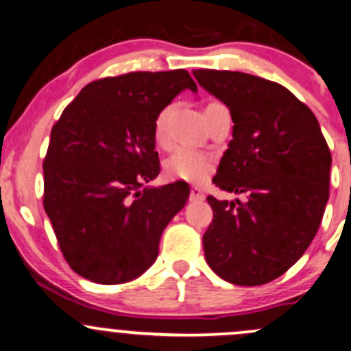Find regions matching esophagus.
Returning <instances> with one entry per match:
<instances>
[{"label": "esophagus", "instance_id": "obj_1", "mask_svg": "<svg viewBox=\"0 0 351 351\" xmlns=\"http://www.w3.org/2000/svg\"><path fill=\"white\" fill-rule=\"evenodd\" d=\"M191 199L192 201H202L204 199V192H202L201 187H192L191 189Z\"/></svg>", "mask_w": 351, "mask_h": 351}]
</instances>
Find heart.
Returning <instances> with one entry per match:
<instances>
[{"instance_id": "1", "label": "heart", "mask_w": 351, "mask_h": 351, "mask_svg": "<svg viewBox=\"0 0 351 351\" xmlns=\"http://www.w3.org/2000/svg\"><path fill=\"white\" fill-rule=\"evenodd\" d=\"M217 107H224L219 101H210L206 105L204 114L214 110ZM167 110H162L156 119V125H154V137L156 141L162 144L164 142V120ZM165 174L171 179H180V180H189V182H202L207 176L213 172L214 160L213 157L207 156L204 152L199 150L187 149V147H179L174 152L169 156V159L164 164Z\"/></svg>"}]
</instances>
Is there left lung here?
<instances>
[{"label":"left lung","mask_w":351,"mask_h":351,"mask_svg":"<svg viewBox=\"0 0 351 351\" xmlns=\"http://www.w3.org/2000/svg\"><path fill=\"white\" fill-rule=\"evenodd\" d=\"M192 73L234 123L213 182L247 192L246 202L207 197L214 219L202 236L206 261L232 285H265L316 236L330 195V149L315 114L276 82L228 70Z\"/></svg>","instance_id":"obj_1"}]
</instances>
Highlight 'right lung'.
<instances>
[{
	"instance_id": "add662e5",
	"label": "right lung",
	"mask_w": 351,
	"mask_h": 351,
	"mask_svg": "<svg viewBox=\"0 0 351 351\" xmlns=\"http://www.w3.org/2000/svg\"><path fill=\"white\" fill-rule=\"evenodd\" d=\"M197 85L186 70L132 71L88 84L51 129L43 206L60 250L85 280L120 285L145 273L165 226L186 206V182L159 176L157 115Z\"/></svg>"
}]
</instances>
